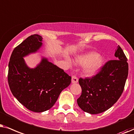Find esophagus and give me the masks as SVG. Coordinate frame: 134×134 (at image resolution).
Listing matches in <instances>:
<instances>
[{
	"instance_id": "obj_1",
	"label": "esophagus",
	"mask_w": 134,
	"mask_h": 134,
	"mask_svg": "<svg viewBox=\"0 0 134 134\" xmlns=\"http://www.w3.org/2000/svg\"><path fill=\"white\" fill-rule=\"evenodd\" d=\"M78 81V78L76 77V76H73L72 77V83H76Z\"/></svg>"
}]
</instances>
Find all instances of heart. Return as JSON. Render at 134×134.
I'll return each instance as SVG.
<instances>
[{"label": "heart", "instance_id": "obj_1", "mask_svg": "<svg viewBox=\"0 0 134 134\" xmlns=\"http://www.w3.org/2000/svg\"><path fill=\"white\" fill-rule=\"evenodd\" d=\"M76 65L86 66L83 69V74L85 76H92L103 67L105 59L100 56L95 52H89L78 56L75 59Z\"/></svg>", "mask_w": 134, "mask_h": 134}]
</instances>
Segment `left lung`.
Returning <instances> with one entry per match:
<instances>
[{
    "instance_id": "8db88e82",
    "label": "left lung",
    "mask_w": 134,
    "mask_h": 134,
    "mask_svg": "<svg viewBox=\"0 0 134 134\" xmlns=\"http://www.w3.org/2000/svg\"><path fill=\"white\" fill-rule=\"evenodd\" d=\"M116 60L107 62L100 72L91 78H80L82 92L77 99L80 108L90 114H99L111 108L122 94L128 75V63L119 45Z\"/></svg>"
}]
</instances>
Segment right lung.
I'll return each instance as SVG.
<instances>
[{"mask_svg": "<svg viewBox=\"0 0 134 134\" xmlns=\"http://www.w3.org/2000/svg\"><path fill=\"white\" fill-rule=\"evenodd\" d=\"M42 42L39 35L27 37L14 49L8 64V81L12 94L25 107L37 113L50 109L71 83L70 76L45 57L42 56L34 68L27 65L24 58L38 52Z\"/></svg>", "mask_w": 134, "mask_h": 134, "instance_id": "1", "label": "right lung"}]
</instances>
